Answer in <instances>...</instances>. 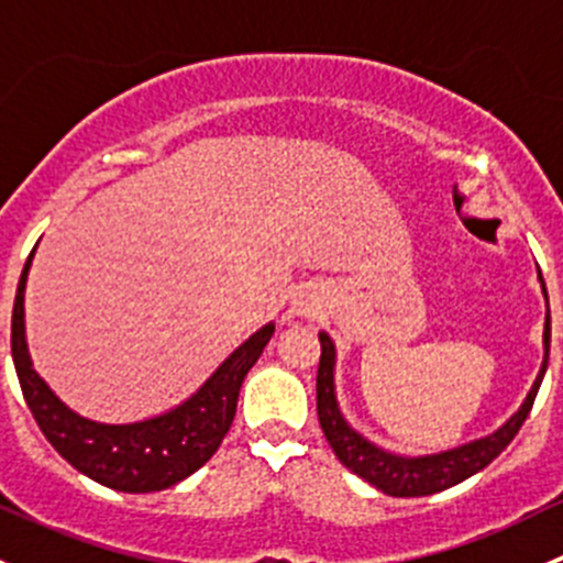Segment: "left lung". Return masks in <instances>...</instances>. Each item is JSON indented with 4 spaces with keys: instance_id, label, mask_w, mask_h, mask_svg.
<instances>
[{
    "instance_id": "1",
    "label": "left lung",
    "mask_w": 563,
    "mask_h": 563,
    "mask_svg": "<svg viewBox=\"0 0 563 563\" xmlns=\"http://www.w3.org/2000/svg\"><path fill=\"white\" fill-rule=\"evenodd\" d=\"M542 280V275H539ZM544 291V286H542ZM548 297V291H544ZM321 340V360H318V376H316V408H318V422H321L323 435H327L329 446L338 455L340 463L349 471H354L356 476H362L365 482H371L373 487H378L382 493L395 498H419V496H433V493L446 490V487L457 485V482L468 479L476 471H482L485 465H490L493 460L501 455L512 439L518 435V430L523 428L528 411L533 406V397H537L539 384H542L544 367H548L550 356V310L544 318V365L539 371L537 382H533L531 391H528L526 402L520 406V411L509 419L504 428H498L496 433L487 435V439L471 441V444L457 446V450L441 452V455H428V457H400L391 455V452L378 450L376 444H371L367 439H362L354 428L343 419L340 413L338 400H334V345L329 340V334H318Z\"/></svg>"
}]
</instances>
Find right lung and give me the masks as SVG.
I'll use <instances>...</instances> for the list:
<instances>
[{"mask_svg": "<svg viewBox=\"0 0 563 563\" xmlns=\"http://www.w3.org/2000/svg\"><path fill=\"white\" fill-rule=\"evenodd\" d=\"M30 253L13 302L10 345L21 391L48 444L76 471L119 493H155L176 485L218 452L236 413V397L275 327L266 323L242 343L187 402L133 424H100L73 413L32 367L24 338V288Z\"/></svg>", "mask_w": 563, "mask_h": 563, "instance_id": "1", "label": "right lung"}]
</instances>
